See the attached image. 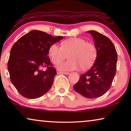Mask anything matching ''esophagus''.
Here are the masks:
<instances>
[{
	"label": "esophagus",
	"mask_w": 131,
	"mask_h": 131,
	"mask_svg": "<svg viewBox=\"0 0 131 131\" xmlns=\"http://www.w3.org/2000/svg\"><path fill=\"white\" fill-rule=\"evenodd\" d=\"M57 74H66V75L69 74V72H63V71L58 70H57Z\"/></svg>",
	"instance_id": "1"
}]
</instances>
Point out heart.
I'll use <instances>...</instances> for the list:
<instances>
[{"label": "heart", "instance_id": "1", "mask_svg": "<svg viewBox=\"0 0 131 131\" xmlns=\"http://www.w3.org/2000/svg\"><path fill=\"white\" fill-rule=\"evenodd\" d=\"M48 53L52 62L57 64V69L61 71H71L88 69L92 65L96 57L97 49L92 43L88 42L80 37H71L62 41L61 46L53 43L49 46ZM69 54V60L63 63L60 62ZM60 64H59V63Z\"/></svg>", "mask_w": 131, "mask_h": 131}]
</instances>
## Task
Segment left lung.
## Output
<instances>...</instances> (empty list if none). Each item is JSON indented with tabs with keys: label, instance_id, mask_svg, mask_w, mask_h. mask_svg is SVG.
Segmentation results:
<instances>
[{
	"label": "left lung",
	"instance_id": "obj_1",
	"mask_svg": "<svg viewBox=\"0 0 131 131\" xmlns=\"http://www.w3.org/2000/svg\"><path fill=\"white\" fill-rule=\"evenodd\" d=\"M94 38L97 57L92 67L74 85V89L88 98L100 97L110 89L116 72L117 53L112 41L95 31H87Z\"/></svg>",
	"mask_w": 131,
	"mask_h": 131
}]
</instances>
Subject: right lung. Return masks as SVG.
I'll return each mask as SVG.
<instances>
[{
    "instance_id": "right-lung-1",
    "label": "right lung",
    "mask_w": 131,
    "mask_h": 131,
    "mask_svg": "<svg viewBox=\"0 0 131 131\" xmlns=\"http://www.w3.org/2000/svg\"><path fill=\"white\" fill-rule=\"evenodd\" d=\"M63 39L32 30L20 37L10 50L8 70L10 81L21 95L35 99L52 85L57 71L48 56L49 46ZM47 67L45 71L43 67Z\"/></svg>"
}]
</instances>
